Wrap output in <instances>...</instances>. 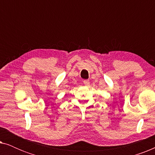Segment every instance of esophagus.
I'll return each mask as SVG.
<instances>
[{
    "label": "esophagus",
    "mask_w": 155,
    "mask_h": 155,
    "mask_svg": "<svg viewBox=\"0 0 155 155\" xmlns=\"http://www.w3.org/2000/svg\"><path fill=\"white\" fill-rule=\"evenodd\" d=\"M83 83L85 86H88L89 84H90V81H89L88 80H85L83 81Z\"/></svg>",
    "instance_id": "1"
}]
</instances>
